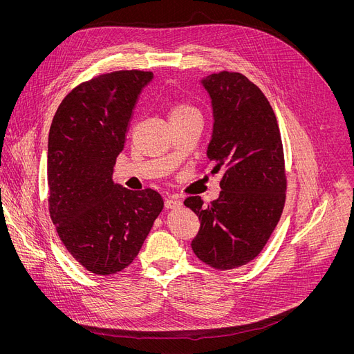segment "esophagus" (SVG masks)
<instances>
[{
    "mask_svg": "<svg viewBox=\"0 0 354 354\" xmlns=\"http://www.w3.org/2000/svg\"><path fill=\"white\" fill-rule=\"evenodd\" d=\"M165 207H166V209L180 208L182 207V201L178 199V198H169V199L165 201Z\"/></svg>",
    "mask_w": 354,
    "mask_h": 354,
    "instance_id": "obj_1",
    "label": "esophagus"
}]
</instances>
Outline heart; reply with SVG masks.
Instances as JSON below:
<instances>
[{
	"instance_id": "heart-1",
	"label": "heart",
	"mask_w": 354,
	"mask_h": 354,
	"mask_svg": "<svg viewBox=\"0 0 354 354\" xmlns=\"http://www.w3.org/2000/svg\"><path fill=\"white\" fill-rule=\"evenodd\" d=\"M191 110H195V109L188 104H178L174 107L171 115H182V113H187V111H191Z\"/></svg>"
}]
</instances>
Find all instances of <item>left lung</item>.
I'll return each mask as SVG.
<instances>
[{"mask_svg":"<svg viewBox=\"0 0 354 354\" xmlns=\"http://www.w3.org/2000/svg\"><path fill=\"white\" fill-rule=\"evenodd\" d=\"M211 99L212 136L207 156L214 172L224 171L219 198L203 205L189 196L185 205L201 221L192 250L216 270L254 259L280 221L286 202L280 129L267 97L239 73L221 71L199 80Z\"/></svg>","mask_w":354,"mask_h":354,"instance_id":"1","label":"left lung"}]
</instances>
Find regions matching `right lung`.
Instances as JSON below:
<instances>
[{
  "instance_id": "obj_1",
  "label": "right lung",
  "mask_w": 354,
  "mask_h": 354,
  "mask_svg": "<svg viewBox=\"0 0 354 354\" xmlns=\"http://www.w3.org/2000/svg\"><path fill=\"white\" fill-rule=\"evenodd\" d=\"M153 73L122 70L77 86L53 118L47 145L50 216L67 251L90 272L132 264L163 199L113 182L133 110Z\"/></svg>"
}]
</instances>
